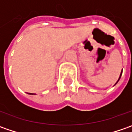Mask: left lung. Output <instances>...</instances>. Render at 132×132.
<instances>
[{
  "label": "left lung",
  "instance_id": "1",
  "mask_svg": "<svg viewBox=\"0 0 132 132\" xmlns=\"http://www.w3.org/2000/svg\"><path fill=\"white\" fill-rule=\"evenodd\" d=\"M122 73H123V70H122V71H121V73H120V75L119 79H118V81H117V82H116V84H117V83H118V81H119L120 79V77H121V75H122Z\"/></svg>",
  "mask_w": 132,
  "mask_h": 132
}]
</instances>
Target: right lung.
I'll return each instance as SVG.
<instances>
[{
  "instance_id": "add662e5",
  "label": "right lung",
  "mask_w": 132,
  "mask_h": 132,
  "mask_svg": "<svg viewBox=\"0 0 132 132\" xmlns=\"http://www.w3.org/2000/svg\"><path fill=\"white\" fill-rule=\"evenodd\" d=\"M28 94H30V95H34V93H28Z\"/></svg>"
}]
</instances>
